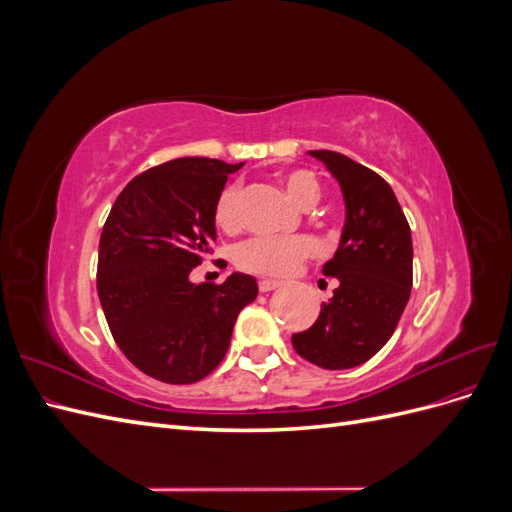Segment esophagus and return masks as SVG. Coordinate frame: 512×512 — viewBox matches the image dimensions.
Listing matches in <instances>:
<instances>
[{
  "label": "esophagus",
  "mask_w": 512,
  "mask_h": 512,
  "mask_svg": "<svg viewBox=\"0 0 512 512\" xmlns=\"http://www.w3.org/2000/svg\"><path fill=\"white\" fill-rule=\"evenodd\" d=\"M277 286H280V282H277V280H269V277H262V280L258 282V290H260V292H271V290H275Z\"/></svg>",
  "instance_id": "esophagus-1"
}]
</instances>
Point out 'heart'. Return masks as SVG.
<instances>
[{
  "label": "heart",
  "mask_w": 512,
  "mask_h": 512,
  "mask_svg": "<svg viewBox=\"0 0 512 512\" xmlns=\"http://www.w3.org/2000/svg\"><path fill=\"white\" fill-rule=\"evenodd\" d=\"M284 188L292 200L301 205H312L320 194L318 179L309 170H290L282 177ZM213 222L218 228L232 232L241 224V188L230 183L215 198ZM316 241L309 235H286V237H250L235 247V262L252 273L262 275H284L305 258L314 256Z\"/></svg>",
  "instance_id": "1"
}]
</instances>
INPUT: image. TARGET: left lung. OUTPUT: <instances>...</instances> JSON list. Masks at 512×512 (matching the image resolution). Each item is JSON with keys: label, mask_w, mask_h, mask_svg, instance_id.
Returning a JSON list of instances; mask_svg holds the SVG:
<instances>
[{"label": "left lung", "mask_w": 512, "mask_h": 512, "mask_svg": "<svg viewBox=\"0 0 512 512\" xmlns=\"http://www.w3.org/2000/svg\"><path fill=\"white\" fill-rule=\"evenodd\" d=\"M342 185L346 226L322 273L337 280L318 320L292 335L305 361L324 369H350L389 342L412 288V235L397 198L374 170L335 151H309Z\"/></svg>", "instance_id": "obj_1"}]
</instances>
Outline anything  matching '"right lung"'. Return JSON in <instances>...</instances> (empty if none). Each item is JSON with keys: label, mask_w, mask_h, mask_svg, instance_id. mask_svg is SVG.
<instances>
[{"label": "right lung", "mask_w": 512, "mask_h": 512, "mask_svg": "<svg viewBox=\"0 0 512 512\" xmlns=\"http://www.w3.org/2000/svg\"><path fill=\"white\" fill-rule=\"evenodd\" d=\"M243 164L179 158L136 175L117 196L100 235L98 297L126 359L166 384H192L222 363L252 275L192 284L213 254V205Z\"/></svg>", "instance_id": "1"}]
</instances>
